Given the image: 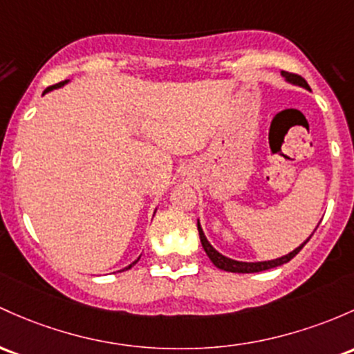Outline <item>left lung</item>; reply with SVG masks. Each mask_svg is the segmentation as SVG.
I'll use <instances>...</instances> for the list:
<instances>
[{
    "mask_svg": "<svg viewBox=\"0 0 354 354\" xmlns=\"http://www.w3.org/2000/svg\"><path fill=\"white\" fill-rule=\"evenodd\" d=\"M282 75L286 77L287 80H289L290 84H296V85H301V87L308 88L310 91L308 82H306L304 79H302L301 75H296V73H289V72H282ZM198 232H200V240H201V245H203L205 252H207L208 259L212 260L213 266L218 267L221 270H227V272H239V274H252V272H262V270H269V269H274V267H279L282 266V263H287L290 259H294L296 255L301 252V248L306 245V243L309 242V239L306 240L302 245H299L296 250H292L290 254L284 255V257L281 259H275V260H266V262H239V260H232L228 257H225V255H221L220 252H216L215 248L209 245V242L207 240V236H205L203 230H201L200 227V221H198Z\"/></svg>",
    "mask_w": 354,
    "mask_h": 354,
    "instance_id": "1",
    "label": "left lung"
}]
</instances>
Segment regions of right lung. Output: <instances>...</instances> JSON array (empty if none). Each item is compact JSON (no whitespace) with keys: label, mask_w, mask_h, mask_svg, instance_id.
Masks as SVG:
<instances>
[{"label":"right lung","mask_w":354,"mask_h":354,"mask_svg":"<svg viewBox=\"0 0 354 354\" xmlns=\"http://www.w3.org/2000/svg\"><path fill=\"white\" fill-rule=\"evenodd\" d=\"M64 84H67V80H65V82L55 84V85H50V87H46V88H45V91H44V94H46V92H50V91H53V88H58V87H62V85H64ZM138 260H139V259H138ZM138 260H136V262H138ZM136 262H133V263H131V266H129V267H126V269H131V267H133Z\"/></svg>","instance_id":"1"}]
</instances>
